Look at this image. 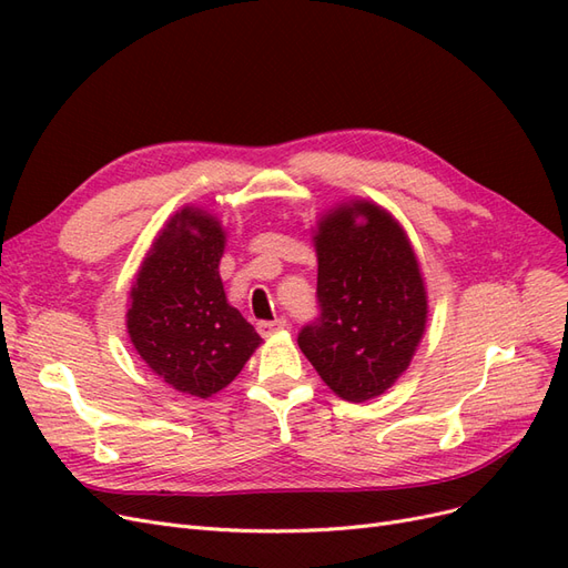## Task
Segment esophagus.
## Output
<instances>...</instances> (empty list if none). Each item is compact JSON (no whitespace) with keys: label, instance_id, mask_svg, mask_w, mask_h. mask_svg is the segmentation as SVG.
<instances>
[{"label":"esophagus","instance_id":"obj_1","mask_svg":"<svg viewBox=\"0 0 568 568\" xmlns=\"http://www.w3.org/2000/svg\"><path fill=\"white\" fill-rule=\"evenodd\" d=\"M282 329H286L284 317L272 320V322H257V334H261V336H272V334H277Z\"/></svg>","mask_w":568,"mask_h":568}]
</instances>
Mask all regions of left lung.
Returning a JSON list of instances; mask_svg holds the SVG:
<instances>
[{
  "mask_svg": "<svg viewBox=\"0 0 568 568\" xmlns=\"http://www.w3.org/2000/svg\"><path fill=\"white\" fill-rule=\"evenodd\" d=\"M320 317L298 346L338 398L365 403L409 367L426 329V288L405 230L372 201L341 203L315 230Z\"/></svg>",
  "mask_w": 568,
  "mask_h": 568,
  "instance_id": "obj_1",
  "label": "left lung"
}]
</instances>
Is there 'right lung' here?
<instances>
[{"instance_id": "obj_1", "label": "right lung", "mask_w": 568, "mask_h": 568, "mask_svg": "<svg viewBox=\"0 0 568 568\" xmlns=\"http://www.w3.org/2000/svg\"><path fill=\"white\" fill-rule=\"evenodd\" d=\"M222 253L220 220L186 205L165 222L130 291L134 351L168 386L196 398L232 384L263 341L227 303Z\"/></svg>"}]
</instances>
